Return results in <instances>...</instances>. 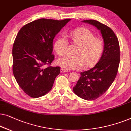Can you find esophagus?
<instances>
[{"mask_svg": "<svg viewBox=\"0 0 131 131\" xmlns=\"http://www.w3.org/2000/svg\"><path fill=\"white\" fill-rule=\"evenodd\" d=\"M60 72H61L62 73H67L68 71H67V70H66V69H63V68H62V69H60Z\"/></svg>", "mask_w": 131, "mask_h": 131, "instance_id": "obj_1", "label": "esophagus"}]
</instances>
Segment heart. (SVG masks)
<instances>
[{
    "label": "heart",
    "instance_id": "heart-1",
    "mask_svg": "<svg viewBox=\"0 0 131 131\" xmlns=\"http://www.w3.org/2000/svg\"><path fill=\"white\" fill-rule=\"evenodd\" d=\"M73 43L78 46L75 50L74 56H65L59 59L57 63L66 70L80 69L85 64L86 66L94 65L100 59L103 52V41L95 37L94 34L86 28H80L71 33ZM68 40L65 36H60L54 45V49L59 56L65 54Z\"/></svg>",
    "mask_w": 131,
    "mask_h": 131
}]
</instances>
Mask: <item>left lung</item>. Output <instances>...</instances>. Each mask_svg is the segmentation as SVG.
I'll return each instance as SVG.
<instances>
[{"label":"left lung","instance_id":"obj_1","mask_svg":"<svg viewBox=\"0 0 131 131\" xmlns=\"http://www.w3.org/2000/svg\"><path fill=\"white\" fill-rule=\"evenodd\" d=\"M100 31L104 42L102 56L93 68L81 72V77L73 91L80 98L93 100L108 89L116 77L120 62V47L117 37L112 29L95 20H84Z\"/></svg>","mask_w":131,"mask_h":131}]
</instances>
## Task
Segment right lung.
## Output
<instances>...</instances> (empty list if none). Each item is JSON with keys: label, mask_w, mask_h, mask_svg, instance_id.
I'll use <instances>...</instances> for the list:
<instances>
[{"label": "right lung", "mask_w": 131, "mask_h": 131, "mask_svg": "<svg viewBox=\"0 0 131 131\" xmlns=\"http://www.w3.org/2000/svg\"><path fill=\"white\" fill-rule=\"evenodd\" d=\"M71 21L41 18L27 24L18 32L12 49L13 73L20 88L32 98L50 91L60 67L48 66L53 60V40Z\"/></svg>", "instance_id": "right-lung-1"}]
</instances>
